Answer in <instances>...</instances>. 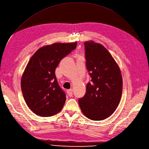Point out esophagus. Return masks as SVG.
<instances>
[{"label": "esophagus", "mask_w": 149, "mask_h": 149, "mask_svg": "<svg viewBox=\"0 0 149 149\" xmlns=\"http://www.w3.org/2000/svg\"><path fill=\"white\" fill-rule=\"evenodd\" d=\"M67 93L69 97L72 96V89H68L67 90Z\"/></svg>", "instance_id": "esophagus-1"}]
</instances>
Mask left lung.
<instances>
[{"label": "left lung", "mask_w": 149, "mask_h": 149, "mask_svg": "<svg viewBox=\"0 0 149 149\" xmlns=\"http://www.w3.org/2000/svg\"><path fill=\"white\" fill-rule=\"evenodd\" d=\"M84 45L91 82L87 84L86 94L79 99V103L88 119L102 120L118 107L122 92V75L118 64L102 44L89 41Z\"/></svg>", "instance_id": "8db88e82"}]
</instances>
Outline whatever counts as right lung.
<instances>
[{"instance_id": "add662e5", "label": "right lung", "mask_w": 149, "mask_h": 149, "mask_svg": "<svg viewBox=\"0 0 149 149\" xmlns=\"http://www.w3.org/2000/svg\"><path fill=\"white\" fill-rule=\"evenodd\" d=\"M77 44L55 43L39 49L31 57L21 85L25 102L36 114L49 117L61 110L66 94L58 83L55 69L64 57L75 49Z\"/></svg>"}]
</instances>
